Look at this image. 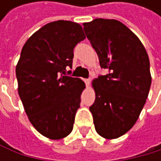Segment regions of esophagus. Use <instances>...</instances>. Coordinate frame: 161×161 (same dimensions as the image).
<instances>
[{
  "instance_id": "esophagus-1",
  "label": "esophagus",
  "mask_w": 161,
  "mask_h": 161,
  "mask_svg": "<svg viewBox=\"0 0 161 161\" xmlns=\"http://www.w3.org/2000/svg\"><path fill=\"white\" fill-rule=\"evenodd\" d=\"M84 82L86 83L87 87H89V86H90V82H91V80H90V79H84Z\"/></svg>"
}]
</instances>
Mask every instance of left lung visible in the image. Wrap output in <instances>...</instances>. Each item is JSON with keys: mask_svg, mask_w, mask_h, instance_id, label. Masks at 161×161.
I'll return each mask as SVG.
<instances>
[{"mask_svg": "<svg viewBox=\"0 0 161 161\" xmlns=\"http://www.w3.org/2000/svg\"><path fill=\"white\" fill-rule=\"evenodd\" d=\"M102 69L92 80L95 103L90 107L97 132L105 139L125 134L139 118L152 83L150 61L140 39L122 22L97 18L83 23Z\"/></svg>", "mask_w": 161, "mask_h": 161, "instance_id": "1", "label": "left lung"}]
</instances>
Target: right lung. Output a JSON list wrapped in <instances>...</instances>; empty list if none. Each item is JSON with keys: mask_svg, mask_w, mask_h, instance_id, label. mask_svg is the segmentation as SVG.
<instances>
[{"mask_svg": "<svg viewBox=\"0 0 161 161\" xmlns=\"http://www.w3.org/2000/svg\"><path fill=\"white\" fill-rule=\"evenodd\" d=\"M86 36L79 24L58 20L30 36L16 65L18 94L36 130L59 140L73 128L85 83L66 76L72 66L73 49Z\"/></svg>", "mask_w": 161, "mask_h": 161, "instance_id": "1", "label": "right lung"}]
</instances>
